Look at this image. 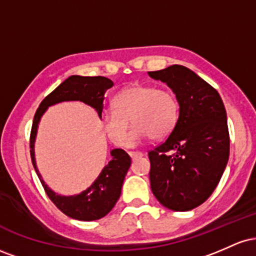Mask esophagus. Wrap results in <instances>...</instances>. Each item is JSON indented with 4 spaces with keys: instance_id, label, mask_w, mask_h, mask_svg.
<instances>
[{
    "instance_id": "34e87169",
    "label": "esophagus",
    "mask_w": 256,
    "mask_h": 256,
    "mask_svg": "<svg viewBox=\"0 0 256 256\" xmlns=\"http://www.w3.org/2000/svg\"><path fill=\"white\" fill-rule=\"evenodd\" d=\"M128 154H130L132 160H136V158L143 156V152H130Z\"/></svg>"
}]
</instances>
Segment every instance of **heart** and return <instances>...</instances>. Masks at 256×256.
Here are the masks:
<instances>
[{"mask_svg":"<svg viewBox=\"0 0 256 256\" xmlns=\"http://www.w3.org/2000/svg\"><path fill=\"white\" fill-rule=\"evenodd\" d=\"M113 110L102 116V126L116 146L128 142V125H134L128 146L146 138L162 140L172 134L179 116V104L172 91L154 85H132L119 91L112 101Z\"/></svg>","mask_w":256,"mask_h":256,"instance_id":"b5f03b06","label":"heart"}]
</instances>
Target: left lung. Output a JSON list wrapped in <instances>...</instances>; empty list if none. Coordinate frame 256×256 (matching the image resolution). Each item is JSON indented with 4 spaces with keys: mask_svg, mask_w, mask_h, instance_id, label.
Instances as JSON below:
<instances>
[{
    "mask_svg": "<svg viewBox=\"0 0 256 256\" xmlns=\"http://www.w3.org/2000/svg\"><path fill=\"white\" fill-rule=\"evenodd\" d=\"M148 74L168 85L179 104L174 130L148 152L152 192L168 210H194L212 195L228 164L224 104L212 85L182 64Z\"/></svg>",
    "mask_w": 256,
    "mask_h": 256,
    "instance_id": "left-lung-1",
    "label": "left lung"
}]
</instances>
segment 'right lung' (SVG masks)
Masks as SVG:
<instances>
[{"mask_svg": "<svg viewBox=\"0 0 256 256\" xmlns=\"http://www.w3.org/2000/svg\"><path fill=\"white\" fill-rule=\"evenodd\" d=\"M113 86V82L106 77H82L71 76L62 82L54 91H52L40 102L34 114L30 134V154L32 165L34 167L38 178L42 183L44 192L58 210L72 219L92 222L104 218L113 210L122 194L126 173L131 165V158L122 149H113L110 152L112 160L106 165L96 180L78 195L61 196L55 194L44 183L37 170L34 158V140H36L38 122L46 108L64 101H82L98 110V116H102L104 94Z\"/></svg>", "mask_w": 256, "mask_h": 256, "instance_id": "right-lung-1", "label": "right lung"}]
</instances>
